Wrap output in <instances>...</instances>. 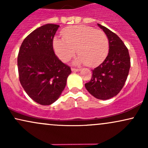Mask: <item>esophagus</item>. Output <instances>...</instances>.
<instances>
[{
  "label": "esophagus",
  "mask_w": 148,
  "mask_h": 148,
  "mask_svg": "<svg viewBox=\"0 0 148 148\" xmlns=\"http://www.w3.org/2000/svg\"><path fill=\"white\" fill-rule=\"evenodd\" d=\"M72 72H79V71H81V69H75V68H72Z\"/></svg>",
  "instance_id": "obj_1"
}]
</instances>
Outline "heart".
<instances>
[{"label": "heart", "instance_id": "1", "mask_svg": "<svg viewBox=\"0 0 148 148\" xmlns=\"http://www.w3.org/2000/svg\"><path fill=\"white\" fill-rule=\"evenodd\" d=\"M63 40L55 38L53 49L58 58L68 62L76 52L74 63L95 67L103 62L108 52V41L101 30L84 25H74L62 31Z\"/></svg>", "mask_w": 148, "mask_h": 148}]
</instances>
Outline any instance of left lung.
I'll return each instance as SVG.
<instances>
[{
  "label": "left lung",
  "mask_w": 148,
  "mask_h": 148,
  "mask_svg": "<svg viewBox=\"0 0 148 148\" xmlns=\"http://www.w3.org/2000/svg\"><path fill=\"white\" fill-rule=\"evenodd\" d=\"M97 25L108 40V53L98 67L92 69L91 80L85 84L86 90L98 99L106 100L116 96L125 84L130 68L129 51L116 34L103 25Z\"/></svg>",
  "instance_id": "1"
}]
</instances>
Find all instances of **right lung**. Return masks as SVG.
<instances>
[{
  "label": "right lung",
  "mask_w": 148,
  "mask_h": 148,
  "mask_svg": "<svg viewBox=\"0 0 148 148\" xmlns=\"http://www.w3.org/2000/svg\"><path fill=\"white\" fill-rule=\"evenodd\" d=\"M59 27L52 23L39 27L25 37L18 51L20 83L33 101L44 106L60 97L72 72L53 51V40Z\"/></svg>",
  "instance_id": "1"
}]
</instances>
